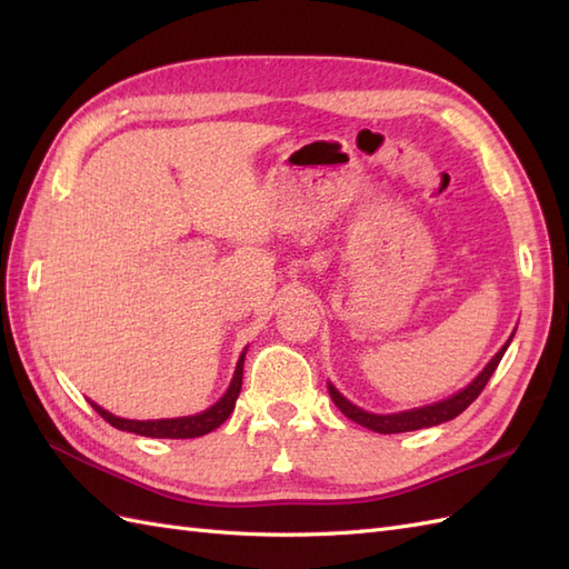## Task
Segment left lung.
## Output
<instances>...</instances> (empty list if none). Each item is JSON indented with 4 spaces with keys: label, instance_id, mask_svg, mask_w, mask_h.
I'll return each mask as SVG.
<instances>
[{
    "label": "left lung",
    "instance_id": "1",
    "mask_svg": "<svg viewBox=\"0 0 569 569\" xmlns=\"http://www.w3.org/2000/svg\"><path fill=\"white\" fill-rule=\"evenodd\" d=\"M511 340H513V335H511ZM511 340L499 349L497 357H493V359L489 361V365L485 367V371H481L479 377L467 386V389H462V391L450 396V398H445V401L432 403V406L403 410V413H391V416H377V413H367V410L357 408L355 403H349L347 398H345L340 391H337L332 383H328V391H330V396H332L335 406L340 408L349 420H355V422H359V426H365V428H369V430H373V432L391 435V432H408V430L432 428V426H440V422H447V420L457 418L471 401H475V398H477L481 391H485V386L489 383L491 373L497 371L499 361H501L506 349H509Z\"/></svg>",
    "mask_w": 569,
    "mask_h": 569
}]
</instances>
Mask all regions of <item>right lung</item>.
Segmentation results:
<instances>
[{
	"instance_id": "obj_1",
	"label": "right lung",
	"mask_w": 569,
	"mask_h": 569,
	"mask_svg": "<svg viewBox=\"0 0 569 569\" xmlns=\"http://www.w3.org/2000/svg\"><path fill=\"white\" fill-rule=\"evenodd\" d=\"M244 355L241 352L237 369H234V379L229 383L227 393L210 406L208 410H202L198 416H183V418H163V420H127V418H117L110 410L100 408L98 403H92V408L110 422L117 430H127V432H137L143 435V438H171V440H186V438H200V435H208L214 428H220L222 422L229 418V413L234 410V403L241 391V373H244Z\"/></svg>"
}]
</instances>
